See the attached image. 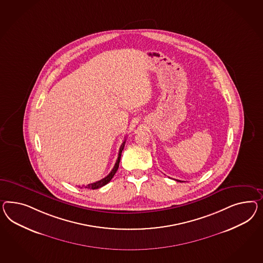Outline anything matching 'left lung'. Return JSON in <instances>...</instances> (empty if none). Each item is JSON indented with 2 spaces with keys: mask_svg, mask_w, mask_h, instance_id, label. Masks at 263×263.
I'll use <instances>...</instances> for the list:
<instances>
[{
  "mask_svg": "<svg viewBox=\"0 0 263 263\" xmlns=\"http://www.w3.org/2000/svg\"><path fill=\"white\" fill-rule=\"evenodd\" d=\"M176 181H177V182H181V181H179V180H176Z\"/></svg>",
  "mask_w": 263,
  "mask_h": 263,
  "instance_id": "8db88e82",
  "label": "left lung"
}]
</instances>
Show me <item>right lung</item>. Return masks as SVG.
I'll return each mask as SVG.
<instances>
[{
    "label": "right lung",
    "instance_id": "obj_1",
    "mask_svg": "<svg viewBox=\"0 0 263 263\" xmlns=\"http://www.w3.org/2000/svg\"><path fill=\"white\" fill-rule=\"evenodd\" d=\"M125 141H126V139L123 141V142L121 143V147H120V151H119V156H118V160H117V162L115 163V165H114L113 170L111 171V172L107 175L106 177L103 178V179H101L100 181H98V182H95V183H92V184H89L88 185H86V189H90V190H97V189H100L101 186H103V185H107L110 181H111V179L114 177V175L116 174V172L118 171V168H119V164H120V161H121V152H122V150L124 148V144H125Z\"/></svg>",
    "mask_w": 263,
    "mask_h": 263
}]
</instances>
